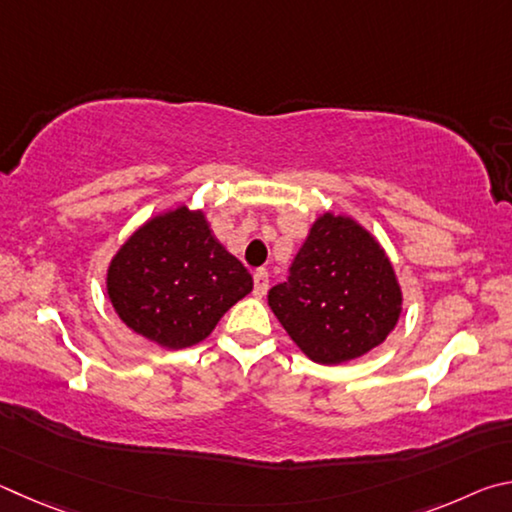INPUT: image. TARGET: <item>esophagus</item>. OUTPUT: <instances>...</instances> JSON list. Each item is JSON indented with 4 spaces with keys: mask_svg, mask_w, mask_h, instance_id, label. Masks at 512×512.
<instances>
[{
    "mask_svg": "<svg viewBox=\"0 0 512 512\" xmlns=\"http://www.w3.org/2000/svg\"><path fill=\"white\" fill-rule=\"evenodd\" d=\"M267 288H270V274L265 270H256L254 272V294L256 297H265Z\"/></svg>",
    "mask_w": 512,
    "mask_h": 512,
    "instance_id": "esophagus-1",
    "label": "esophagus"
}]
</instances>
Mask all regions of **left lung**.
I'll return each mask as SVG.
<instances>
[{
	"label": "left lung",
	"instance_id": "obj_1",
	"mask_svg": "<svg viewBox=\"0 0 512 512\" xmlns=\"http://www.w3.org/2000/svg\"><path fill=\"white\" fill-rule=\"evenodd\" d=\"M267 303L312 362L342 364L387 339L402 292L378 240L346 215L324 213Z\"/></svg>",
	"mask_w": 512,
	"mask_h": 512
}]
</instances>
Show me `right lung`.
Listing matches in <instances>:
<instances>
[{"instance_id": "obj_1", "label": "right lung", "mask_w": 512, "mask_h": 512, "mask_svg": "<svg viewBox=\"0 0 512 512\" xmlns=\"http://www.w3.org/2000/svg\"><path fill=\"white\" fill-rule=\"evenodd\" d=\"M251 288L247 267L220 245L204 213L186 206L134 231L107 270L116 315L164 348L202 342Z\"/></svg>"}]
</instances>
